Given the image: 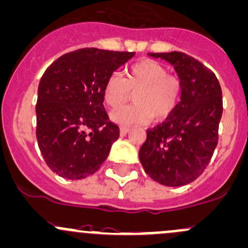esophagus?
<instances>
[{"label": "esophagus", "instance_id": "esophagus-1", "mask_svg": "<svg viewBox=\"0 0 248 248\" xmlns=\"http://www.w3.org/2000/svg\"><path fill=\"white\" fill-rule=\"evenodd\" d=\"M129 131H131V128H129V127H121L120 133H121V135H126Z\"/></svg>", "mask_w": 248, "mask_h": 248}]
</instances>
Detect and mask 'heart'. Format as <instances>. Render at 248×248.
I'll list each match as a JSON object with an SVG mask.
<instances>
[{
    "label": "heart",
    "mask_w": 248,
    "mask_h": 248,
    "mask_svg": "<svg viewBox=\"0 0 248 248\" xmlns=\"http://www.w3.org/2000/svg\"><path fill=\"white\" fill-rule=\"evenodd\" d=\"M183 85L177 76L169 75L161 62L153 59H142L127 69L122 78L111 75L106 80L103 89L104 103L111 109L121 107L134 93V104L124 107L111 113L115 124H140L169 119L178 108L182 100Z\"/></svg>",
    "instance_id": "1"
}]
</instances>
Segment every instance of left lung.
<instances>
[{
    "label": "left lung",
    "instance_id": "left-lung-1",
    "mask_svg": "<svg viewBox=\"0 0 248 248\" xmlns=\"http://www.w3.org/2000/svg\"><path fill=\"white\" fill-rule=\"evenodd\" d=\"M148 54L173 65L183 93L176 111L147 129L139 158L146 173L158 183L186 186L203 173L217 145L222 90L212 70L183 52Z\"/></svg>",
    "mask_w": 248,
    "mask_h": 248
}]
</instances>
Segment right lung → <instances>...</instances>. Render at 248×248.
Instances as JSON below:
<instances>
[{"label":"right lung","mask_w":248,"mask_h":248,"mask_svg":"<svg viewBox=\"0 0 248 248\" xmlns=\"http://www.w3.org/2000/svg\"><path fill=\"white\" fill-rule=\"evenodd\" d=\"M134 52L80 48L59 57L38 88L36 139L52 171L67 179L95 173L120 137L103 106L106 80Z\"/></svg>","instance_id":"1"}]
</instances>
